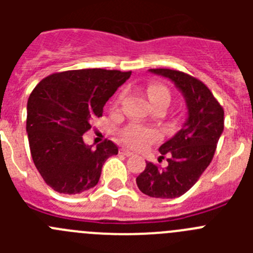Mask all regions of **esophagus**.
<instances>
[{
	"instance_id": "34e87169",
	"label": "esophagus",
	"mask_w": 253,
	"mask_h": 253,
	"mask_svg": "<svg viewBox=\"0 0 253 253\" xmlns=\"http://www.w3.org/2000/svg\"><path fill=\"white\" fill-rule=\"evenodd\" d=\"M120 153L122 154H124V156H126V157H131V156H133V152H130V151H128V149H125V148H122L120 149Z\"/></svg>"
}]
</instances>
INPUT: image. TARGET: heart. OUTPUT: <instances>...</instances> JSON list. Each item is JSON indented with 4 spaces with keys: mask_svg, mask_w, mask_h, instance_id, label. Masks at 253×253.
Instances as JSON below:
<instances>
[{
    "mask_svg": "<svg viewBox=\"0 0 253 253\" xmlns=\"http://www.w3.org/2000/svg\"><path fill=\"white\" fill-rule=\"evenodd\" d=\"M148 97L153 105L166 102L167 105L171 101V92L163 84H152L148 87ZM157 138V131L151 128H146L142 125L133 124L125 128L122 133V140L133 148H142L147 143L152 142Z\"/></svg>",
    "mask_w": 253,
    "mask_h": 253,
    "instance_id": "b5f03b06",
    "label": "heart"
}]
</instances>
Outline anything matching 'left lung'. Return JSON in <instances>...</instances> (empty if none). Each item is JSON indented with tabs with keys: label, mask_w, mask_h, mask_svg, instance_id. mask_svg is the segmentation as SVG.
<instances>
[{
	"label": "left lung",
	"mask_w": 253,
	"mask_h": 253,
	"mask_svg": "<svg viewBox=\"0 0 253 253\" xmlns=\"http://www.w3.org/2000/svg\"><path fill=\"white\" fill-rule=\"evenodd\" d=\"M149 72L175 84L186 102L187 118L182 128L160 147L161 158L166 156L169 165L160 169L147 162L137 185L152 198L175 199L195 185L213 160L224 129V110L209 88L190 75L167 68Z\"/></svg>",
	"instance_id": "1"
}]
</instances>
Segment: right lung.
I'll return each instance as SVG.
<instances>
[{
	"mask_svg": "<svg viewBox=\"0 0 253 253\" xmlns=\"http://www.w3.org/2000/svg\"><path fill=\"white\" fill-rule=\"evenodd\" d=\"M131 72L101 68L53 73L28 100L26 133L31 157L46 185L76 195L96 186L105 161L118 154L111 140L95 149L84 142L91 123Z\"/></svg>",
	"mask_w": 253,
	"mask_h": 253,
	"instance_id": "obj_1",
	"label": "right lung"
}]
</instances>
